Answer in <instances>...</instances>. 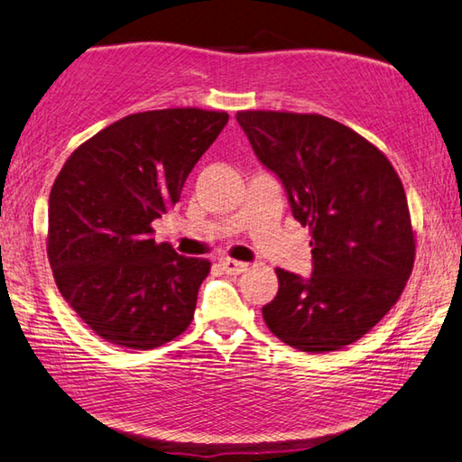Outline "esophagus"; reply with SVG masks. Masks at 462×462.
Wrapping results in <instances>:
<instances>
[{"label": "esophagus", "instance_id": "esophagus-1", "mask_svg": "<svg viewBox=\"0 0 462 462\" xmlns=\"http://www.w3.org/2000/svg\"><path fill=\"white\" fill-rule=\"evenodd\" d=\"M220 266L226 274H240L248 268L246 263H240V260H232V258H220Z\"/></svg>", "mask_w": 462, "mask_h": 462}]
</instances>
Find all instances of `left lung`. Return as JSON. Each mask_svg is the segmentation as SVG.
I'll use <instances>...</instances> for the list:
<instances>
[{
    "label": "left lung",
    "mask_w": 462,
    "mask_h": 462,
    "mask_svg": "<svg viewBox=\"0 0 462 462\" xmlns=\"http://www.w3.org/2000/svg\"><path fill=\"white\" fill-rule=\"evenodd\" d=\"M254 155L311 230L309 276L276 268L264 323L287 346L321 354L357 341L396 303L414 264L404 188L380 149L323 115L240 111Z\"/></svg>",
    "instance_id": "obj_1"
}]
</instances>
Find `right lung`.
<instances>
[{
	"mask_svg": "<svg viewBox=\"0 0 462 462\" xmlns=\"http://www.w3.org/2000/svg\"><path fill=\"white\" fill-rule=\"evenodd\" d=\"M228 123L202 108L129 115L82 143L48 202V260L58 291L98 337L153 349L188 329L206 258L157 245L151 222Z\"/></svg>",
	"mask_w": 462,
	"mask_h": 462,
	"instance_id": "1",
	"label": "right lung"
}]
</instances>
